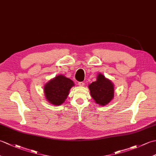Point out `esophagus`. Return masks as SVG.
Here are the masks:
<instances>
[{
	"instance_id": "obj_1",
	"label": "esophagus",
	"mask_w": 156,
	"mask_h": 156,
	"mask_svg": "<svg viewBox=\"0 0 156 156\" xmlns=\"http://www.w3.org/2000/svg\"><path fill=\"white\" fill-rule=\"evenodd\" d=\"M84 82H78V85L80 86V87H84Z\"/></svg>"
}]
</instances>
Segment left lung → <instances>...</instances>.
<instances>
[{
	"instance_id": "1",
	"label": "left lung",
	"mask_w": 156,
	"mask_h": 156,
	"mask_svg": "<svg viewBox=\"0 0 156 156\" xmlns=\"http://www.w3.org/2000/svg\"><path fill=\"white\" fill-rule=\"evenodd\" d=\"M88 88L92 98L96 103L100 106L108 105L114 98L113 83L101 73L97 74V80L88 85Z\"/></svg>"
}]
</instances>
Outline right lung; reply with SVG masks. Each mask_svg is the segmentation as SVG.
I'll return each mask as SVG.
<instances>
[{"label": "right lung", "mask_w": 156, "mask_h": 156, "mask_svg": "<svg viewBox=\"0 0 156 156\" xmlns=\"http://www.w3.org/2000/svg\"><path fill=\"white\" fill-rule=\"evenodd\" d=\"M74 83L70 78L60 74L51 79L44 87L45 99L51 105L59 106L62 105L67 98Z\"/></svg>", "instance_id": "right-lung-1"}]
</instances>
